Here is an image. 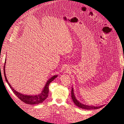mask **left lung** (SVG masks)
Instances as JSON below:
<instances>
[{"label":"left lung","instance_id":"8db88e82","mask_svg":"<svg viewBox=\"0 0 124 124\" xmlns=\"http://www.w3.org/2000/svg\"><path fill=\"white\" fill-rule=\"evenodd\" d=\"M71 97H72V100L74 102V103L76 104V106H77L78 107H79L81 108H83V109H85V110L98 109V108L101 107V106H100V107H95V106H87V105L82 104L81 102H80L79 101H78V100H77V99L76 98V97H75V95L74 94L73 88H72V90H71Z\"/></svg>","mask_w":124,"mask_h":124}]
</instances>
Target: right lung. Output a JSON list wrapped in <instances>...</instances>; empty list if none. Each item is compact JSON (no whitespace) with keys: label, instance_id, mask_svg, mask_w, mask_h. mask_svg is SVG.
<instances>
[{"label":"right lung","instance_id":"obj_1","mask_svg":"<svg viewBox=\"0 0 124 124\" xmlns=\"http://www.w3.org/2000/svg\"><path fill=\"white\" fill-rule=\"evenodd\" d=\"M6 60V59H5ZM6 61L5 62L4 67H3V71H4V76L6 81L8 83L9 86H10V88L12 89V92L15 93L18 98H19L21 101H23L24 103H26L29 104H39L43 102V101L46 100L48 96V93L49 92V90H48V86L49 84H50L52 81H53L55 78L57 77V76H54L51 78L47 82L46 84L45 85L44 89L42 91V93L38 95H35V96H31V95H24L23 94L17 92L16 90H14L13 87H11L10 84L8 82V80H7V77L6 76L5 73V64H6Z\"/></svg>","mask_w":124,"mask_h":124}]
</instances>
